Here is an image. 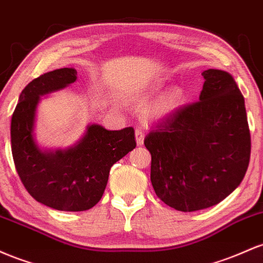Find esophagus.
Returning a JSON list of instances; mask_svg holds the SVG:
<instances>
[{
	"label": "esophagus",
	"instance_id": "esophagus-1",
	"mask_svg": "<svg viewBox=\"0 0 263 263\" xmlns=\"http://www.w3.org/2000/svg\"><path fill=\"white\" fill-rule=\"evenodd\" d=\"M144 132L141 130V129H137L135 130V140H137V145H143L144 144Z\"/></svg>",
	"mask_w": 263,
	"mask_h": 263
}]
</instances>
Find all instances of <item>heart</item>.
I'll list each match as a JSON object with an SVG mask.
<instances>
[{
	"label": "heart",
	"instance_id": "1",
	"mask_svg": "<svg viewBox=\"0 0 263 263\" xmlns=\"http://www.w3.org/2000/svg\"><path fill=\"white\" fill-rule=\"evenodd\" d=\"M181 98L182 92L179 88H173V89L167 90V92L161 97L160 100L156 103L154 109H153V114L158 117L166 116L167 113H170V111L179 104Z\"/></svg>",
	"mask_w": 263,
	"mask_h": 263
}]
</instances>
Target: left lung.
<instances>
[{
  "label": "left lung",
  "mask_w": 263,
  "mask_h": 263,
  "mask_svg": "<svg viewBox=\"0 0 263 263\" xmlns=\"http://www.w3.org/2000/svg\"><path fill=\"white\" fill-rule=\"evenodd\" d=\"M197 102L170 114L146 135L150 180L161 201L191 212L222 201L242 181L251 135L245 99L230 73H201Z\"/></svg>",
  "instance_id": "left-lung-1"
}]
</instances>
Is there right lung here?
Here are the masks:
<instances>
[{"instance_id":"obj_1","label":"right lung","mask_w":263,"mask_h":263,"mask_svg":"<svg viewBox=\"0 0 263 263\" xmlns=\"http://www.w3.org/2000/svg\"><path fill=\"white\" fill-rule=\"evenodd\" d=\"M76 79L74 68H61L29 82L11 120V147L21 181L36 201L61 211H85L98 203L110 167L137 146L132 126L107 130L98 124L88 125L83 138L68 149L37 145L33 129L41 97Z\"/></svg>"}]
</instances>
